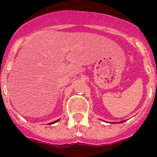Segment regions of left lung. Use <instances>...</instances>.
Returning <instances> with one entry per match:
<instances>
[{
    "label": "left lung",
    "mask_w": 157,
    "mask_h": 157,
    "mask_svg": "<svg viewBox=\"0 0 157 157\" xmlns=\"http://www.w3.org/2000/svg\"><path fill=\"white\" fill-rule=\"evenodd\" d=\"M120 123H123V122H120Z\"/></svg>",
    "instance_id": "8db88e82"
}]
</instances>
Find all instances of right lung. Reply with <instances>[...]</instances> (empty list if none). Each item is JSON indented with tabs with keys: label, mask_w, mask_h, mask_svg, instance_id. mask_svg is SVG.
<instances>
[{
	"label": "right lung",
	"mask_w": 157,
	"mask_h": 157,
	"mask_svg": "<svg viewBox=\"0 0 157 157\" xmlns=\"http://www.w3.org/2000/svg\"><path fill=\"white\" fill-rule=\"evenodd\" d=\"M58 121H59V120H56V121H54V122H52V123H48V124H53V123H56V122H58Z\"/></svg>",
	"instance_id": "add662e5"
}]
</instances>
